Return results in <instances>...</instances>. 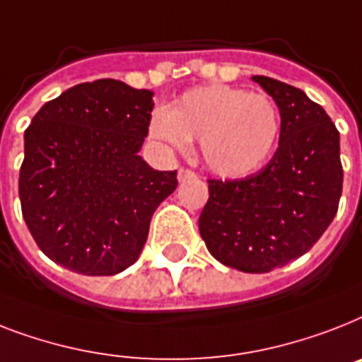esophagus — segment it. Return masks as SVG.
I'll use <instances>...</instances> for the list:
<instances>
[{"instance_id": "34e87169", "label": "esophagus", "mask_w": 362, "mask_h": 362, "mask_svg": "<svg viewBox=\"0 0 362 362\" xmlns=\"http://www.w3.org/2000/svg\"><path fill=\"white\" fill-rule=\"evenodd\" d=\"M193 176H195V173L191 171V169H184V167H182L180 171H178V180L180 182L187 180V178H193Z\"/></svg>"}]
</instances>
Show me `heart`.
<instances>
[{"mask_svg":"<svg viewBox=\"0 0 362 362\" xmlns=\"http://www.w3.org/2000/svg\"><path fill=\"white\" fill-rule=\"evenodd\" d=\"M151 135L167 148L186 152L201 141L202 160L223 178L257 173L273 156L281 137V111L269 96L216 83L197 87L156 111Z\"/></svg>","mask_w":362,"mask_h":362,"instance_id":"b5f03b06","label":"heart"}]
</instances>
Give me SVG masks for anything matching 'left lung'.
<instances>
[{"mask_svg": "<svg viewBox=\"0 0 362 362\" xmlns=\"http://www.w3.org/2000/svg\"><path fill=\"white\" fill-rule=\"evenodd\" d=\"M281 111L279 148L242 180H208L199 230L211 257L245 273H267L318 242L342 195L340 135L303 90L252 76Z\"/></svg>", "mask_w": 362, "mask_h": 362, "instance_id": "1", "label": "left lung"}]
</instances>
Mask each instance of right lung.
<instances>
[{
  "label": "right lung",
  "instance_id": "obj_1",
  "mask_svg": "<svg viewBox=\"0 0 362 362\" xmlns=\"http://www.w3.org/2000/svg\"><path fill=\"white\" fill-rule=\"evenodd\" d=\"M154 93L119 79L64 90L23 135L18 193L40 251L70 272L117 275L139 258L152 214L178 186L139 156Z\"/></svg>",
  "mask_w": 362,
  "mask_h": 362
}]
</instances>
